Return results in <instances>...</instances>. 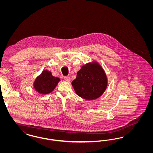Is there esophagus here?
Segmentation results:
<instances>
[{
  "mask_svg": "<svg viewBox=\"0 0 153 153\" xmlns=\"http://www.w3.org/2000/svg\"><path fill=\"white\" fill-rule=\"evenodd\" d=\"M64 80L66 81H70V77H69V76H65V77H64Z\"/></svg>",
  "mask_w": 153,
  "mask_h": 153,
  "instance_id": "obj_1",
  "label": "esophagus"
}]
</instances>
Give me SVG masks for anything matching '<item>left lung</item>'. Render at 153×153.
<instances>
[{"instance_id": "left-lung-1", "label": "left lung", "mask_w": 153, "mask_h": 153, "mask_svg": "<svg viewBox=\"0 0 153 153\" xmlns=\"http://www.w3.org/2000/svg\"><path fill=\"white\" fill-rule=\"evenodd\" d=\"M72 84L77 95L91 100L102 96L106 89L107 79L100 66L96 63L88 64L78 71Z\"/></svg>"}]
</instances>
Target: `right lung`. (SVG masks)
I'll return each instance as SVG.
<instances>
[{
  "instance_id": "right-lung-1",
  "label": "right lung",
  "mask_w": 153,
  "mask_h": 153,
  "mask_svg": "<svg viewBox=\"0 0 153 153\" xmlns=\"http://www.w3.org/2000/svg\"><path fill=\"white\" fill-rule=\"evenodd\" d=\"M59 79L51 75V72L44 71L34 82V88L36 91L42 94L51 92L57 85Z\"/></svg>"
}]
</instances>
